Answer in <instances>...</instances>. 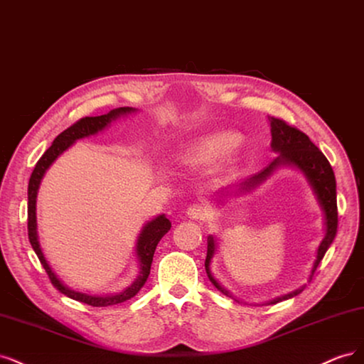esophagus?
Wrapping results in <instances>:
<instances>
[{
  "mask_svg": "<svg viewBox=\"0 0 364 364\" xmlns=\"http://www.w3.org/2000/svg\"><path fill=\"white\" fill-rule=\"evenodd\" d=\"M186 215L189 216L191 219H195V220H204L210 216V207L204 203L192 204L191 207H187Z\"/></svg>",
  "mask_w": 364,
  "mask_h": 364,
  "instance_id": "esophagus-1",
  "label": "esophagus"
}]
</instances>
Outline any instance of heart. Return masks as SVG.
<instances>
[{
	"label": "heart",
	"mask_w": 364,
	"mask_h": 364,
	"mask_svg": "<svg viewBox=\"0 0 364 364\" xmlns=\"http://www.w3.org/2000/svg\"><path fill=\"white\" fill-rule=\"evenodd\" d=\"M237 144L239 136L236 133L216 132L186 146L178 154V161L189 168L215 165V163L225 159Z\"/></svg>",
	"instance_id": "1"
}]
</instances>
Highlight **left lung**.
Masks as SVG:
<instances>
[{
	"label": "left lung",
	"instance_id": "1",
	"mask_svg": "<svg viewBox=\"0 0 364 364\" xmlns=\"http://www.w3.org/2000/svg\"><path fill=\"white\" fill-rule=\"evenodd\" d=\"M269 122H271V134H272V142L271 148L274 152H277V157L272 160V163L269 166H266L262 172L252 175V177L246 178L236 187H225L220 192H218V201L224 203L227 198L231 195H240L254 191L255 187H259L262 183H264L269 177H272L274 172H277L279 168L283 166H290L298 169L304 177H306L310 189L318 201L322 213H323V227H325V236L322 242L318 246V251H316V260L313 263V267L310 271L309 278L314 275V271L318 269L321 260L323 259L325 252L330 248V245L333 243L336 232H337V195H336V177L333 168L330 165V161L326 160V157L322 154V151L316 146L310 137L299 132L298 128L290 127L286 124L283 119H277L267 116ZM218 251V239L215 236H208L207 237V259H205V271L208 275V279L212 281V284L220 291L224 293L225 296L240 302L232 293L222 286L216 277L212 272V260ZM302 286L296 290H293L287 295L274 298L271 301L264 302L266 306H271V304H277L281 301L290 299L293 296L299 295V293L304 290Z\"/></svg>",
	"mask_w": 364,
	"mask_h": 364
}]
</instances>
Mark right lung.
<instances>
[{
  "mask_svg": "<svg viewBox=\"0 0 364 364\" xmlns=\"http://www.w3.org/2000/svg\"><path fill=\"white\" fill-rule=\"evenodd\" d=\"M136 112H137V109H133V107L113 109L109 113L101 114V116H92V118L90 116H87V118L80 119L74 125L66 128L63 133H60L54 139L53 145L43 152V156L39 159L36 166H34V171H33L30 181H28V239H30V243L33 246L34 252H36V255L39 257V260L46 271V274H48L53 286L58 291H62L63 295H66L68 298H71L78 302H85V304H87V306H92V307L116 306V304L125 302L137 295L139 290L144 287V284L146 283V279L149 277L152 257H154V251L157 248L160 239L171 230V220L165 215H159L154 219L148 220L144 225V228L140 230L137 240H136V248H134V255L137 260L139 271L130 286H127L119 293H112V295H89V293L78 291V290H74L69 286H66L63 281L57 277V274L53 271V267L50 266L48 260H46V257L42 251L39 232H38V216H36L38 192H39V187H41L42 178L46 173V171L50 169V166L58 159V156H62L68 148H71L77 142V140L95 136L100 132L105 130L107 127H110V124L114 122L116 119L124 118V116H128V114L136 113Z\"/></svg>",
  "mask_w": 364,
  "mask_h": 364,
  "instance_id": "right-lung-1",
  "label": "right lung"
}]
</instances>
